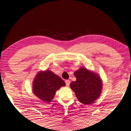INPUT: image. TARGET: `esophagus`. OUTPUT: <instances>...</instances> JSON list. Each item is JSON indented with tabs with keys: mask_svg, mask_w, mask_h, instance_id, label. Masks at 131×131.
I'll use <instances>...</instances> for the list:
<instances>
[{
	"mask_svg": "<svg viewBox=\"0 0 131 131\" xmlns=\"http://www.w3.org/2000/svg\"><path fill=\"white\" fill-rule=\"evenodd\" d=\"M65 83H66V86H69V84H70V80H66L65 81Z\"/></svg>",
	"mask_w": 131,
	"mask_h": 131,
	"instance_id": "1",
	"label": "esophagus"
}]
</instances>
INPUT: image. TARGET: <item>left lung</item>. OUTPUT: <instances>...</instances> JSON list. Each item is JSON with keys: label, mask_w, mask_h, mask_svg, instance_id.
I'll use <instances>...</instances> for the list:
<instances>
[{"label": "left lung", "mask_w": 131, "mask_h": 131, "mask_svg": "<svg viewBox=\"0 0 131 131\" xmlns=\"http://www.w3.org/2000/svg\"><path fill=\"white\" fill-rule=\"evenodd\" d=\"M76 80L70 84L81 103L90 105L99 98L103 89V81L98 74L82 67L74 72Z\"/></svg>", "instance_id": "obj_1"}]
</instances>
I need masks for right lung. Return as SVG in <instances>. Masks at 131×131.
<instances>
[{
    "mask_svg": "<svg viewBox=\"0 0 131 131\" xmlns=\"http://www.w3.org/2000/svg\"><path fill=\"white\" fill-rule=\"evenodd\" d=\"M65 85L64 81L51 70H41L33 80L32 92L41 100L49 103L54 98L56 92Z\"/></svg>",
    "mask_w": 131,
    "mask_h": 131,
    "instance_id": "add662e5",
    "label": "right lung"
}]
</instances>
